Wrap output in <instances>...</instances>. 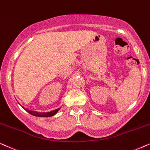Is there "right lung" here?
Segmentation results:
<instances>
[{"label": "right lung", "mask_w": 150, "mask_h": 150, "mask_svg": "<svg viewBox=\"0 0 150 150\" xmlns=\"http://www.w3.org/2000/svg\"><path fill=\"white\" fill-rule=\"evenodd\" d=\"M23 107V106H22ZM25 110L27 112H29V114H31V115L35 116V117H52V116L55 115L56 114L60 108L58 109L54 110H52L51 112H35V111H32V110H29L24 108Z\"/></svg>", "instance_id": "right-lung-1"}]
</instances>
